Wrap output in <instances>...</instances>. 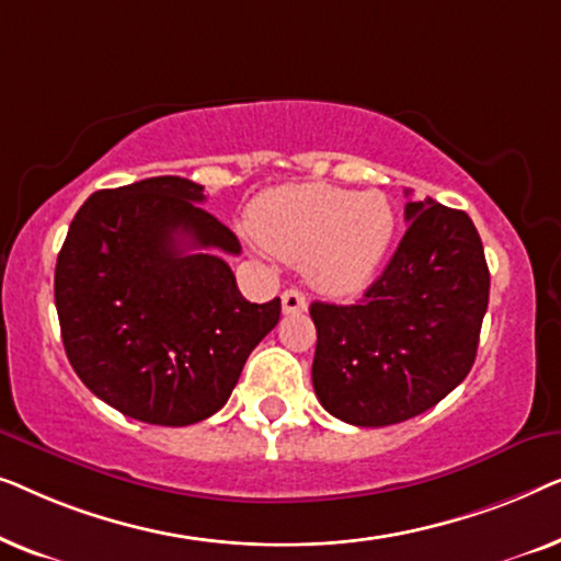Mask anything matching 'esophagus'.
Segmentation results:
<instances>
[{
    "instance_id": "obj_1",
    "label": "esophagus",
    "mask_w": 561,
    "mask_h": 561,
    "mask_svg": "<svg viewBox=\"0 0 561 561\" xmlns=\"http://www.w3.org/2000/svg\"><path fill=\"white\" fill-rule=\"evenodd\" d=\"M280 304H283V313H301V311H306V306H309L306 304V296L296 288L286 290V294L280 296Z\"/></svg>"
}]
</instances>
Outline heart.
I'll return each instance as SVG.
<instances>
[{"label":"heart","instance_id":"b5f03b06","mask_svg":"<svg viewBox=\"0 0 561 561\" xmlns=\"http://www.w3.org/2000/svg\"><path fill=\"white\" fill-rule=\"evenodd\" d=\"M252 232L267 250L301 263L329 296H355L378 275L396 234V214L378 191L296 183L265 191L252 206Z\"/></svg>","mask_w":561,"mask_h":561}]
</instances>
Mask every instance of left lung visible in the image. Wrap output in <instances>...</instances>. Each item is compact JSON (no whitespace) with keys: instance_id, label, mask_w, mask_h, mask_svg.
<instances>
[{"instance_id":"obj_1","label":"left lung","mask_w":561,"mask_h":561,"mask_svg":"<svg viewBox=\"0 0 561 561\" xmlns=\"http://www.w3.org/2000/svg\"><path fill=\"white\" fill-rule=\"evenodd\" d=\"M401 244L363 301L311 304L319 403L352 426H390L449 396L472 370L490 273L465 211L405 204Z\"/></svg>"}]
</instances>
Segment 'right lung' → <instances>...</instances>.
<instances>
[{
  "label": "right lung",
  "mask_w": 561,
  "mask_h": 561,
  "mask_svg": "<svg viewBox=\"0 0 561 561\" xmlns=\"http://www.w3.org/2000/svg\"><path fill=\"white\" fill-rule=\"evenodd\" d=\"M204 186L158 175L91 194L56 263V309L83 386L129 419L188 426L217 413L280 298L250 304L225 255L240 240Z\"/></svg>",
  "instance_id": "add662e5"
}]
</instances>
